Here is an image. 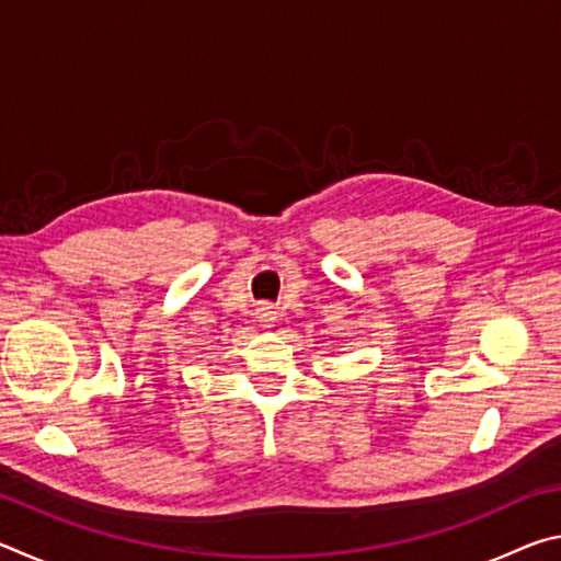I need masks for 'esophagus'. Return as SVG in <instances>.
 <instances>
[{"label":"esophagus","mask_w":561,"mask_h":561,"mask_svg":"<svg viewBox=\"0 0 561 561\" xmlns=\"http://www.w3.org/2000/svg\"><path fill=\"white\" fill-rule=\"evenodd\" d=\"M274 314H277V311H274V307H270V304H262V307L257 309V319H260V324H264V327H272V321L277 319Z\"/></svg>","instance_id":"esophagus-1"}]
</instances>
